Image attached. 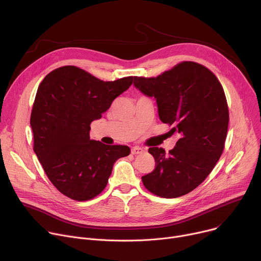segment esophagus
Wrapping results in <instances>:
<instances>
[{"label":"esophagus","instance_id":"34e87169","mask_svg":"<svg viewBox=\"0 0 261 261\" xmlns=\"http://www.w3.org/2000/svg\"><path fill=\"white\" fill-rule=\"evenodd\" d=\"M145 152V149L141 148V147H133L132 148V154L136 155V154H143Z\"/></svg>","mask_w":261,"mask_h":261}]
</instances>
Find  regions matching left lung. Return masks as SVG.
<instances>
[{
    "instance_id": "left-lung-1",
    "label": "left lung",
    "mask_w": 261,
    "mask_h": 261,
    "mask_svg": "<svg viewBox=\"0 0 261 261\" xmlns=\"http://www.w3.org/2000/svg\"><path fill=\"white\" fill-rule=\"evenodd\" d=\"M134 85L156 99L160 119L174 125L171 136H180L169 153L149 148L156 167L142 177L143 184L166 198L187 194L212 172L224 149L229 114L223 88L209 69L193 62L156 78L134 77Z\"/></svg>"
}]
</instances>
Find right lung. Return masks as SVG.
I'll return each mask as SVG.
<instances>
[{
  "label": "right lung",
  "instance_id": "add662e5",
  "mask_svg": "<svg viewBox=\"0 0 261 261\" xmlns=\"http://www.w3.org/2000/svg\"><path fill=\"white\" fill-rule=\"evenodd\" d=\"M133 80L103 82L66 66L39 85L31 114L34 151L51 183L66 196L82 201L99 194L115 162L130 153L127 146L91 140L89 130Z\"/></svg>",
  "mask_w": 261,
  "mask_h": 261
}]
</instances>
